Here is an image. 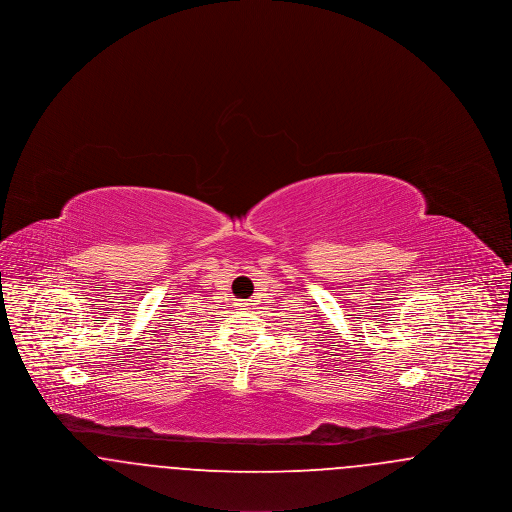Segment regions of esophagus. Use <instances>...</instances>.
Masks as SVG:
<instances>
[{
	"label": "esophagus",
	"mask_w": 512,
	"mask_h": 512,
	"mask_svg": "<svg viewBox=\"0 0 512 512\" xmlns=\"http://www.w3.org/2000/svg\"><path fill=\"white\" fill-rule=\"evenodd\" d=\"M240 305H242V307H251L253 303H251V301H245V303H240Z\"/></svg>",
	"instance_id": "obj_1"
}]
</instances>
